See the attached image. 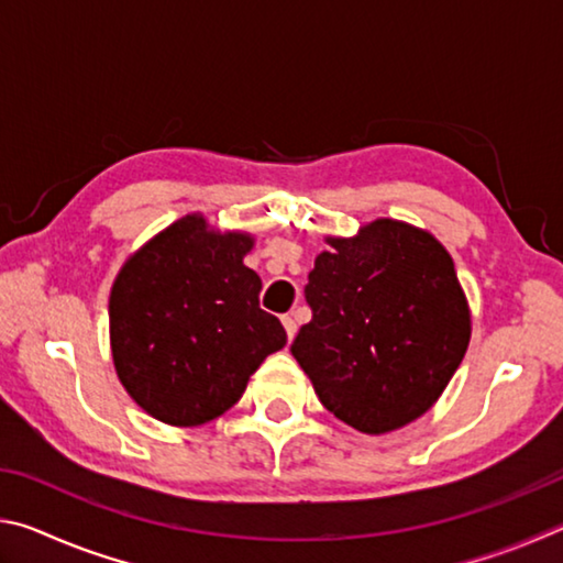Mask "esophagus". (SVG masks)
Masks as SVG:
<instances>
[{"label": "esophagus", "instance_id": "34e87169", "mask_svg": "<svg viewBox=\"0 0 563 563\" xmlns=\"http://www.w3.org/2000/svg\"><path fill=\"white\" fill-rule=\"evenodd\" d=\"M283 328L288 332V340H292L295 332H298V322H295L292 316H283Z\"/></svg>", "mask_w": 563, "mask_h": 563}]
</instances>
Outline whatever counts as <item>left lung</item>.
Here are the masks:
<instances>
[{
	"instance_id": "8db88e82",
	"label": "left lung",
	"mask_w": 563,
	"mask_h": 563,
	"mask_svg": "<svg viewBox=\"0 0 563 563\" xmlns=\"http://www.w3.org/2000/svg\"><path fill=\"white\" fill-rule=\"evenodd\" d=\"M325 243L305 285L312 320L290 352L332 415L387 434L450 385L470 347V302L452 255L424 228L375 218Z\"/></svg>"
}]
</instances>
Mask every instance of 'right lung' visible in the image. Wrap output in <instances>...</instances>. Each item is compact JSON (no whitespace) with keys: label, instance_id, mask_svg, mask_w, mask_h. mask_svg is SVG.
Wrapping results in <instances>:
<instances>
[{"label":"right lung","instance_id":"right-lung-1","mask_svg":"<svg viewBox=\"0 0 563 563\" xmlns=\"http://www.w3.org/2000/svg\"><path fill=\"white\" fill-rule=\"evenodd\" d=\"M255 238L188 213L133 251L111 285L109 340L119 383L170 427L221 417L261 362L285 347L243 258Z\"/></svg>","mask_w":563,"mask_h":563}]
</instances>
